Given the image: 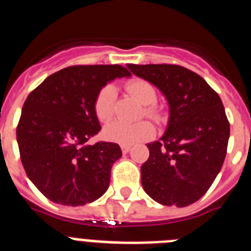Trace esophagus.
Returning a JSON list of instances; mask_svg holds the SVG:
<instances>
[{
  "label": "esophagus",
  "mask_w": 251,
  "mask_h": 251,
  "mask_svg": "<svg viewBox=\"0 0 251 251\" xmlns=\"http://www.w3.org/2000/svg\"><path fill=\"white\" fill-rule=\"evenodd\" d=\"M130 148H132V146H130V145H122L121 146V150H122V152H123V153L129 152Z\"/></svg>",
  "instance_id": "esophagus-1"
}]
</instances>
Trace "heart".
<instances>
[{"label":"heart","instance_id":"1","mask_svg":"<svg viewBox=\"0 0 251 251\" xmlns=\"http://www.w3.org/2000/svg\"><path fill=\"white\" fill-rule=\"evenodd\" d=\"M126 90L143 104V113L146 117L159 122L162 119V110L156 105L157 92L156 89L145 79H132L126 83ZM115 99L117 90L112 84H106L98 92L94 99V112L97 118L103 123L109 122L114 117ZM154 133V128L147 121H141L137 123H124V122H113L108 124L104 129V136L106 139L121 143V145H133L137 142L150 139Z\"/></svg>","mask_w":251,"mask_h":251}]
</instances>
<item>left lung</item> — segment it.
Instances as JSON below:
<instances>
[{"mask_svg":"<svg viewBox=\"0 0 251 251\" xmlns=\"http://www.w3.org/2000/svg\"><path fill=\"white\" fill-rule=\"evenodd\" d=\"M170 104L165 136L147 145L142 186L153 200L185 207L200 200L223 167L230 123L220 97L196 73L175 64H128Z\"/></svg>","mask_w":251,"mask_h":251,"instance_id":"left-lung-1","label":"left lung"}]
</instances>
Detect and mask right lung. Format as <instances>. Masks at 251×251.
Returning <instances> with one entry per match:
<instances>
[{
	"label": "right lung",
	"mask_w": 251,
	"mask_h": 251,
	"mask_svg": "<svg viewBox=\"0 0 251 251\" xmlns=\"http://www.w3.org/2000/svg\"><path fill=\"white\" fill-rule=\"evenodd\" d=\"M129 75L122 65L69 66L28 94L16 128L20 157L49 200L83 206L108 190L122 150L112 142L89 143L100 130L94 99L108 81Z\"/></svg>",
	"instance_id": "right-lung-1"
}]
</instances>
